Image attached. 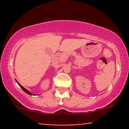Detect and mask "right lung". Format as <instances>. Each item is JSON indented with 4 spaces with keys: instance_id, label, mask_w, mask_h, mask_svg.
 Returning a JSON list of instances; mask_svg holds the SVG:
<instances>
[{
    "instance_id": "1",
    "label": "right lung",
    "mask_w": 129,
    "mask_h": 129,
    "mask_svg": "<svg viewBox=\"0 0 129 129\" xmlns=\"http://www.w3.org/2000/svg\"><path fill=\"white\" fill-rule=\"evenodd\" d=\"M16 81L17 82V84H18V85H19V86H20V88H21V89H23V90L24 91V92H25L26 93H27V94H29V95H34V94H32L31 93H30V91H29V90H27V89H26L25 88H24V87H23L22 86H21V85L20 84H19V83L18 82H17V81L16 80Z\"/></svg>"
}]
</instances>
